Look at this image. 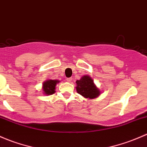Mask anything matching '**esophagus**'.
Returning a JSON list of instances; mask_svg holds the SVG:
<instances>
[{"label": "esophagus", "mask_w": 147, "mask_h": 147, "mask_svg": "<svg viewBox=\"0 0 147 147\" xmlns=\"http://www.w3.org/2000/svg\"><path fill=\"white\" fill-rule=\"evenodd\" d=\"M67 82H72V78H67Z\"/></svg>", "instance_id": "34e87169"}]
</instances>
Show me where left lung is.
Masks as SVG:
<instances>
[{"label": "left lung", "instance_id": "8db88e82", "mask_svg": "<svg viewBox=\"0 0 147 147\" xmlns=\"http://www.w3.org/2000/svg\"><path fill=\"white\" fill-rule=\"evenodd\" d=\"M76 84L77 92L86 98L92 99L97 98L101 93L89 75L82 76L80 80H77Z\"/></svg>", "mask_w": 147, "mask_h": 147}]
</instances>
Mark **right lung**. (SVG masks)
I'll list each match as a JSON object with an SVG mask.
<instances>
[{
	"instance_id": "1",
	"label": "right lung",
	"mask_w": 147,
	"mask_h": 147,
	"mask_svg": "<svg viewBox=\"0 0 147 147\" xmlns=\"http://www.w3.org/2000/svg\"><path fill=\"white\" fill-rule=\"evenodd\" d=\"M60 82L59 80H48L44 82L42 84L43 94L45 95H51L55 92L57 84Z\"/></svg>"
}]
</instances>
